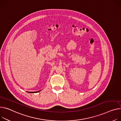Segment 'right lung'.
I'll use <instances>...</instances> for the list:
<instances>
[{
	"instance_id": "1",
	"label": "right lung",
	"mask_w": 121,
	"mask_h": 121,
	"mask_svg": "<svg viewBox=\"0 0 121 121\" xmlns=\"http://www.w3.org/2000/svg\"><path fill=\"white\" fill-rule=\"evenodd\" d=\"M39 91H37V92H27L28 93H35L39 92Z\"/></svg>"
}]
</instances>
